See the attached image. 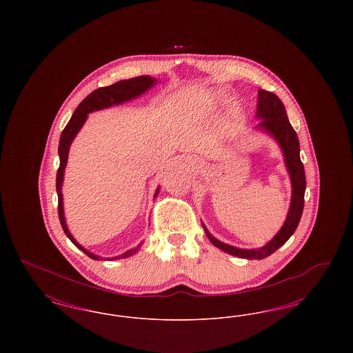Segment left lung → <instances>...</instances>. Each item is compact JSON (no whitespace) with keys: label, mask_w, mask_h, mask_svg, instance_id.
<instances>
[{"label":"left lung","mask_w":353,"mask_h":353,"mask_svg":"<svg viewBox=\"0 0 353 353\" xmlns=\"http://www.w3.org/2000/svg\"><path fill=\"white\" fill-rule=\"evenodd\" d=\"M256 117L262 119L258 124L261 130L268 131L272 134L278 143L281 144L285 154V165L288 169L291 183H292V200L290 212L287 214L285 225L281 232L275 235L269 243L256 250H241L226 243L217 241L214 236L209 234L206 228L202 225L209 241L221 250L229 252L234 256L246 258V259H262L276 252L282 245H285L288 238L296 230L299 221L302 219L303 208H304V192H305V174L303 167L301 154H299V139L290 120L285 114V105L282 101L272 92L266 90L258 91V108Z\"/></svg>","instance_id":"8db88e82"}]
</instances>
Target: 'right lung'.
I'll return each mask as SVG.
<instances>
[{"instance_id": "right-lung-1", "label": "right lung", "mask_w": 353, "mask_h": 353, "mask_svg": "<svg viewBox=\"0 0 353 353\" xmlns=\"http://www.w3.org/2000/svg\"><path fill=\"white\" fill-rule=\"evenodd\" d=\"M156 81L148 77V75H141V77H136L132 79H127V81H120L117 83L107 85V87H101L95 91H92L88 97H85L82 103L78 105V108L75 110V112L72 114V117L70 119L68 125L65 127V130L62 131L61 134V140H59V147H58V153H59V168L57 172V193H58V216H59V221L62 225V229L65 232V234L68 235L70 241L82 252L88 255L92 259H101L99 256L87 252L83 249L74 238L72 235L70 234L68 226H66V221L63 217V199H62V192H61V186H62V181H63V173H65V167L68 163V148L71 141L74 140L75 134H78V131L81 130V127L83 125L84 120L87 119V114L97 111V110H101L105 107H110L112 104H120L123 101H130L132 98H136L139 95H141L143 92H145L150 87L153 85ZM159 193V190L156 192V194ZM141 243L137 245L134 250L124 252L123 255H119L115 258H108L110 259H120V258H125L130 256L134 252L140 249Z\"/></svg>"}]
</instances>
